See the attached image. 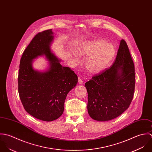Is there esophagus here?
Returning <instances> with one entry per match:
<instances>
[{
  "instance_id": "34e87169",
  "label": "esophagus",
  "mask_w": 152,
  "mask_h": 152,
  "mask_svg": "<svg viewBox=\"0 0 152 152\" xmlns=\"http://www.w3.org/2000/svg\"><path fill=\"white\" fill-rule=\"evenodd\" d=\"M78 82H79V83H80V84H83V81L82 80V79H80V77H79L78 78Z\"/></svg>"
}]
</instances>
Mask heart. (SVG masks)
I'll list each match as a JSON object with an SVG mask.
<instances>
[{
    "label": "heart",
    "mask_w": 152,
    "mask_h": 152,
    "mask_svg": "<svg viewBox=\"0 0 152 152\" xmlns=\"http://www.w3.org/2000/svg\"><path fill=\"white\" fill-rule=\"evenodd\" d=\"M115 47L102 40H93L85 42L78 48L80 56L86 57L85 66L91 73H97L106 67L115 56Z\"/></svg>",
    "instance_id": "obj_1"
}]
</instances>
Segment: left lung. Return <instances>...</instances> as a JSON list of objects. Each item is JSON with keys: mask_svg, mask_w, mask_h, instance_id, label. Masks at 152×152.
<instances>
[{"mask_svg": "<svg viewBox=\"0 0 152 152\" xmlns=\"http://www.w3.org/2000/svg\"><path fill=\"white\" fill-rule=\"evenodd\" d=\"M88 110L92 119L108 121L129 107L135 88L134 66L126 41H121L113 64L85 83Z\"/></svg>", "mask_w": 152, "mask_h": 152, "instance_id": "8db88e82", "label": "left lung"}]
</instances>
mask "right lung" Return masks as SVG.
Instances as JSON below:
<instances>
[{
    "label": "right lung",
    "instance_id": "add662e5",
    "mask_svg": "<svg viewBox=\"0 0 152 152\" xmlns=\"http://www.w3.org/2000/svg\"><path fill=\"white\" fill-rule=\"evenodd\" d=\"M53 34L49 29L35 35L23 52L18 75V91L25 110L46 121H55L63 114L67 94L78 80L73 70L61 66L51 52ZM42 55L50 61V68L45 72L36 71L32 67V60Z\"/></svg>",
    "mask_w": 152,
    "mask_h": 152
}]
</instances>
